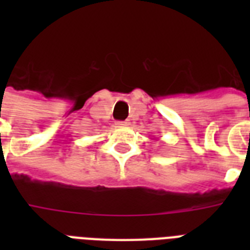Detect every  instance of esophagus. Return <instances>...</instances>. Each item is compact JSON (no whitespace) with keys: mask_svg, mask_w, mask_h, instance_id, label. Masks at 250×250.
<instances>
[{"mask_svg":"<svg viewBox=\"0 0 250 250\" xmlns=\"http://www.w3.org/2000/svg\"><path fill=\"white\" fill-rule=\"evenodd\" d=\"M117 125H125V122H117Z\"/></svg>","mask_w":250,"mask_h":250,"instance_id":"1","label":"esophagus"}]
</instances>
